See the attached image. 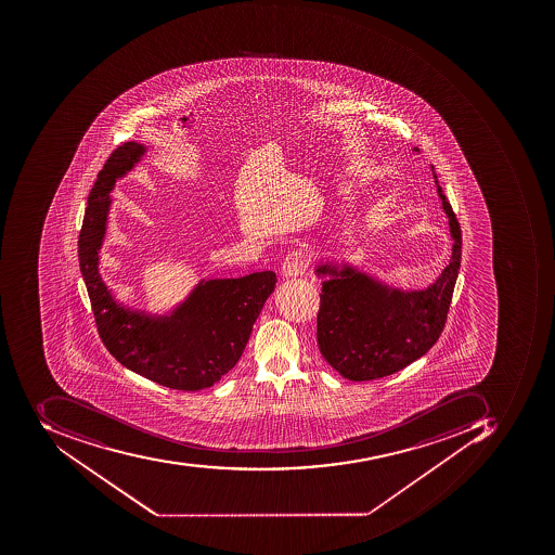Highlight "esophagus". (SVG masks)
I'll use <instances>...</instances> for the list:
<instances>
[{"label":"esophagus","instance_id":"esophagus-1","mask_svg":"<svg viewBox=\"0 0 555 555\" xmlns=\"http://www.w3.org/2000/svg\"><path fill=\"white\" fill-rule=\"evenodd\" d=\"M308 264H310L308 254L302 253V250H293V253L287 254L281 269H283L284 278H296V275L305 274Z\"/></svg>","mask_w":555,"mask_h":555}]
</instances>
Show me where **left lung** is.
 <instances>
[{"label":"left lung","mask_w":555,"mask_h":555,"mask_svg":"<svg viewBox=\"0 0 555 555\" xmlns=\"http://www.w3.org/2000/svg\"><path fill=\"white\" fill-rule=\"evenodd\" d=\"M453 235V257L439 280L417 293L390 291L353 269L321 266L318 347L324 360L348 380L366 382L396 374L438 341L448 320L461 266V227L438 185Z\"/></svg>","instance_id":"left-lung-1"}]
</instances>
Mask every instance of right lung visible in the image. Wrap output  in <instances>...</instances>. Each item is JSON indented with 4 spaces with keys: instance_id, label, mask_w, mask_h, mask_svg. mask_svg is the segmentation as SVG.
Listing matches in <instances>:
<instances>
[{
    "instance_id": "right-lung-1",
    "label": "right lung",
    "mask_w": 555,
    "mask_h": 555,
    "mask_svg": "<svg viewBox=\"0 0 555 555\" xmlns=\"http://www.w3.org/2000/svg\"><path fill=\"white\" fill-rule=\"evenodd\" d=\"M143 144L117 146L89 193L79 234V264L102 344L117 362L168 389H207L241 359L254 323L274 291L272 271L214 280L193 291L171 318H147L114 302L98 271L114 181L131 170Z\"/></svg>"
}]
</instances>
